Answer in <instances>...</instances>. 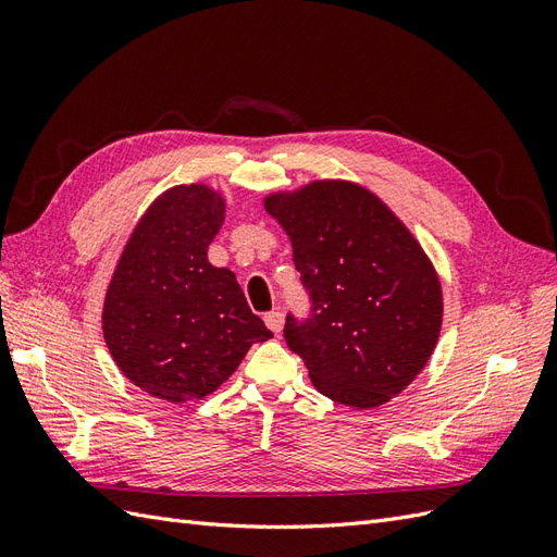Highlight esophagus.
<instances>
[{"label": "esophagus", "mask_w": 557, "mask_h": 557, "mask_svg": "<svg viewBox=\"0 0 557 557\" xmlns=\"http://www.w3.org/2000/svg\"><path fill=\"white\" fill-rule=\"evenodd\" d=\"M264 323H267V327L272 330L274 334H278L281 330H283V323H285V315L281 313V311H269V313H264Z\"/></svg>", "instance_id": "esophagus-1"}]
</instances>
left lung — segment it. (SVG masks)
<instances>
[{
  "mask_svg": "<svg viewBox=\"0 0 557 557\" xmlns=\"http://www.w3.org/2000/svg\"><path fill=\"white\" fill-rule=\"evenodd\" d=\"M311 295V318H285V344L318 393L352 409L399 395L440 342L442 283L423 246L364 185L325 178L264 197Z\"/></svg>",
  "mask_w": 557,
  "mask_h": 557,
  "instance_id": "8db88e82",
  "label": "left lung"
}]
</instances>
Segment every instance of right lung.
I'll return each instance as SVG.
<instances>
[{"label": "right lung", "instance_id": "1", "mask_svg": "<svg viewBox=\"0 0 557 557\" xmlns=\"http://www.w3.org/2000/svg\"><path fill=\"white\" fill-rule=\"evenodd\" d=\"M223 195L174 185L134 225L109 281L102 330L117 369L144 393L183 404L218 391L256 342L272 339L237 276L209 262Z\"/></svg>", "mask_w": 557, "mask_h": 557}]
</instances>
